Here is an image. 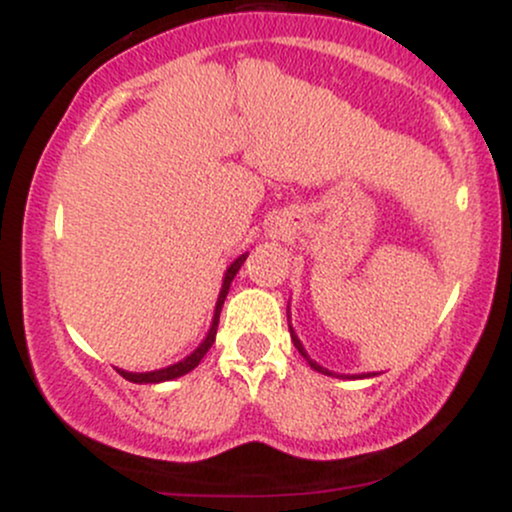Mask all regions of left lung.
I'll use <instances>...</instances> for the list:
<instances>
[{
  "label": "left lung",
  "mask_w": 512,
  "mask_h": 512,
  "mask_svg": "<svg viewBox=\"0 0 512 512\" xmlns=\"http://www.w3.org/2000/svg\"><path fill=\"white\" fill-rule=\"evenodd\" d=\"M289 330H291V325H289ZM291 339H293V344H296V349H298V351H301V356H303V358H308V354H305V349H303V344H301V342H298V337H296V334H293V330H291ZM308 363H310V368L320 370V373H325V375H332V373H330V370L320 368V366H317V363H315V361H310V358H308Z\"/></svg>",
  "instance_id": "1"
}]
</instances>
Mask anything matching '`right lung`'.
I'll use <instances>...</instances> for the list:
<instances>
[{
  "instance_id": "right-lung-1",
  "label": "right lung",
  "mask_w": 512,
  "mask_h": 512,
  "mask_svg": "<svg viewBox=\"0 0 512 512\" xmlns=\"http://www.w3.org/2000/svg\"><path fill=\"white\" fill-rule=\"evenodd\" d=\"M245 257H248V255H240L238 260L233 262L231 267H228L226 276H223V286H221V293H219V301H216V313H214V322H211V330H209V334H207V339H204L202 346H199V349L195 351V354H190V356L185 358V361L175 363V366H168V368H163V370H154V373H127V370H117V373H120L122 378H125V380H129V383H163V380H173V378H180V375L190 373L192 368H197V366H199V361H202V358L207 356V351L211 349V344H214V339H216V327H219L221 305H223V301H226V296H228V289H231V281H233V276L238 274L240 264L245 262Z\"/></svg>"
}]
</instances>
